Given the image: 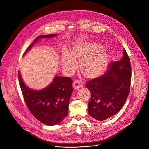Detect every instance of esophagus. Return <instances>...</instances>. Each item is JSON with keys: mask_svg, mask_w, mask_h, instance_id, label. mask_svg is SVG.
<instances>
[{"mask_svg": "<svg viewBox=\"0 0 149 149\" xmlns=\"http://www.w3.org/2000/svg\"><path fill=\"white\" fill-rule=\"evenodd\" d=\"M83 86L81 84V83L79 81H74L73 83V88L74 90H79L81 88H82Z\"/></svg>", "mask_w": 149, "mask_h": 149, "instance_id": "obj_1", "label": "esophagus"}]
</instances>
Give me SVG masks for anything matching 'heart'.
I'll use <instances>...</instances> for the list:
<instances>
[{"label":"heart","mask_w":149,"mask_h":149,"mask_svg":"<svg viewBox=\"0 0 149 149\" xmlns=\"http://www.w3.org/2000/svg\"><path fill=\"white\" fill-rule=\"evenodd\" d=\"M103 46L97 42H80L70 53L65 52L61 58V66L68 74L73 73L79 63L80 71L88 79L100 76L107 68L109 56L102 50Z\"/></svg>","instance_id":"1"}]
</instances>
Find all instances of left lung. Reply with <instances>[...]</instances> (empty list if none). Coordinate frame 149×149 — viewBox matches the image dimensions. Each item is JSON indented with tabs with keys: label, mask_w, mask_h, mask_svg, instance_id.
Segmentation results:
<instances>
[{
	"label": "left lung",
	"mask_w": 149,
	"mask_h": 149,
	"mask_svg": "<svg viewBox=\"0 0 149 149\" xmlns=\"http://www.w3.org/2000/svg\"><path fill=\"white\" fill-rule=\"evenodd\" d=\"M130 79V63L124 49L120 61L112 62L105 73L86 84L91 92L89 115L103 121L117 113L129 95Z\"/></svg>",
	"instance_id": "8db88e82"
}]
</instances>
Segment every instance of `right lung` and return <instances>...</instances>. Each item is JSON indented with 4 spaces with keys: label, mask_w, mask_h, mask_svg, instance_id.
Wrapping results in <instances>:
<instances>
[{
    "label": "right lung",
    "mask_w": 149,
    "mask_h": 149,
    "mask_svg": "<svg viewBox=\"0 0 149 149\" xmlns=\"http://www.w3.org/2000/svg\"><path fill=\"white\" fill-rule=\"evenodd\" d=\"M57 34L44 35L37 37L26 49L23 55L41 38H50ZM19 80L24 100L32 114L41 123L48 126L59 124L68 115V105L73 89V81L70 77L55 76L46 88L33 90L24 82L20 72Z\"/></svg>",
    "instance_id": "1"
}]
</instances>
